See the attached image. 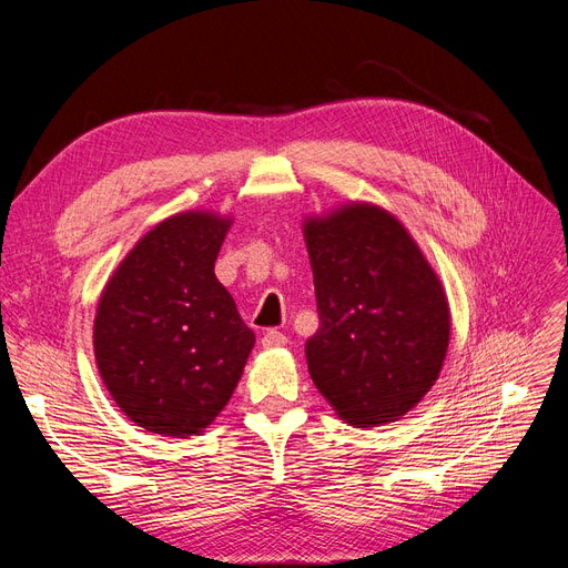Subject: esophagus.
I'll return each instance as SVG.
<instances>
[{
	"label": "esophagus",
	"instance_id": "1",
	"mask_svg": "<svg viewBox=\"0 0 568 568\" xmlns=\"http://www.w3.org/2000/svg\"><path fill=\"white\" fill-rule=\"evenodd\" d=\"M287 343V336L276 332V329H268L264 336H262V347L264 349H274V347H283Z\"/></svg>",
	"mask_w": 568,
	"mask_h": 568
}]
</instances>
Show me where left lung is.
<instances>
[{"label":"left lung","mask_w":568,"mask_h":568,"mask_svg":"<svg viewBox=\"0 0 568 568\" xmlns=\"http://www.w3.org/2000/svg\"><path fill=\"white\" fill-rule=\"evenodd\" d=\"M317 296L306 341L313 384L356 428L392 424L439 377L452 311L405 225L371 202L304 219Z\"/></svg>","instance_id":"left-lung-1"}]
</instances>
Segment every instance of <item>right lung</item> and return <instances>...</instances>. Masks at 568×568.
<instances>
[{"instance_id": "add662e5", "label": "right lung", "mask_w": 568, "mask_h": 568, "mask_svg": "<svg viewBox=\"0 0 568 568\" xmlns=\"http://www.w3.org/2000/svg\"><path fill=\"white\" fill-rule=\"evenodd\" d=\"M232 216L204 209L149 230L105 283L94 356L116 407L140 428L200 435L232 398L255 334L214 264Z\"/></svg>"}]
</instances>
